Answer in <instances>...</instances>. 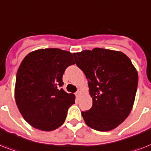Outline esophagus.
<instances>
[{
	"instance_id": "1",
	"label": "esophagus",
	"mask_w": 151,
	"mask_h": 151,
	"mask_svg": "<svg viewBox=\"0 0 151 151\" xmlns=\"http://www.w3.org/2000/svg\"><path fill=\"white\" fill-rule=\"evenodd\" d=\"M81 90H78V92H76V96H79L81 95Z\"/></svg>"
}]
</instances>
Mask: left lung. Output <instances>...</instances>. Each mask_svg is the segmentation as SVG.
Listing matches in <instances>:
<instances>
[{"label":"left lung","mask_w":151,"mask_h":151,"mask_svg":"<svg viewBox=\"0 0 151 151\" xmlns=\"http://www.w3.org/2000/svg\"><path fill=\"white\" fill-rule=\"evenodd\" d=\"M88 79L92 106L81 114L88 126L106 132L117 128L131 112L138 73L123 52L96 48L73 53Z\"/></svg>","instance_id":"1"}]
</instances>
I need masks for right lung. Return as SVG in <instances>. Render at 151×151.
<instances>
[{
  "label": "right lung",
  "instance_id": "right-lung-1",
  "mask_svg": "<svg viewBox=\"0 0 151 151\" xmlns=\"http://www.w3.org/2000/svg\"><path fill=\"white\" fill-rule=\"evenodd\" d=\"M74 63L73 54L59 48L38 49L23 59L16 74L15 99L31 126L52 131L63 124L75 96L60 87L64 71Z\"/></svg>",
  "mask_w": 151,
  "mask_h": 151
}]
</instances>
